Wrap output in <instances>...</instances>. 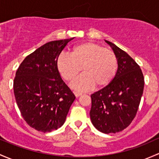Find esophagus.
<instances>
[{"label": "esophagus", "mask_w": 159, "mask_h": 159, "mask_svg": "<svg viewBox=\"0 0 159 159\" xmlns=\"http://www.w3.org/2000/svg\"><path fill=\"white\" fill-rule=\"evenodd\" d=\"M74 94L75 95V97H77V98H78V97H80L81 95H82V93H80V92H78V91H75Z\"/></svg>", "instance_id": "obj_1"}]
</instances>
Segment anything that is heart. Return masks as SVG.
Returning <instances> with one entry per match:
<instances>
[{
    "mask_svg": "<svg viewBox=\"0 0 159 159\" xmlns=\"http://www.w3.org/2000/svg\"><path fill=\"white\" fill-rule=\"evenodd\" d=\"M56 66L67 81H72L82 69L84 74L75 79L71 87L78 91H87L93 86L96 89L107 86L116 74L118 62L111 49L88 42L75 46L71 55H60Z\"/></svg>",
    "mask_w": 159,
    "mask_h": 159,
    "instance_id": "obj_1",
    "label": "heart"
}]
</instances>
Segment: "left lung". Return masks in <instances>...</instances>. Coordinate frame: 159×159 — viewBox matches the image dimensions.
Listing matches in <instances>:
<instances>
[{"label": "left lung", "instance_id": "obj_1", "mask_svg": "<svg viewBox=\"0 0 159 159\" xmlns=\"http://www.w3.org/2000/svg\"><path fill=\"white\" fill-rule=\"evenodd\" d=\"M117 58L118 68L111 82L91 95V123L100 132L116 133L136 116L144 89V77L136 61L123 50L105 40Z\"/></svg>", "mask_w": 159, "mask_h": 159}]
</instances>
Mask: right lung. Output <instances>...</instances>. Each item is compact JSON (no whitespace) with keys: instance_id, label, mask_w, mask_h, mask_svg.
<instances>
[{"instance_id":"1","label":"right lung","mask_w":159,"mask_h":159,"mask_svg":"<svg viewBox=\"0 0 159 159\" xmlns=\"http://www.w3.org/2000/svg\"><path fill=\"white\" fill-rule=\"evenodd\" d=\"M73 39L46 43L26 56L16 72L13 92L18 108L27 124L39 132L61 127L75 99L56 66L60 53Z\"/></svg>"}]
</instances>
